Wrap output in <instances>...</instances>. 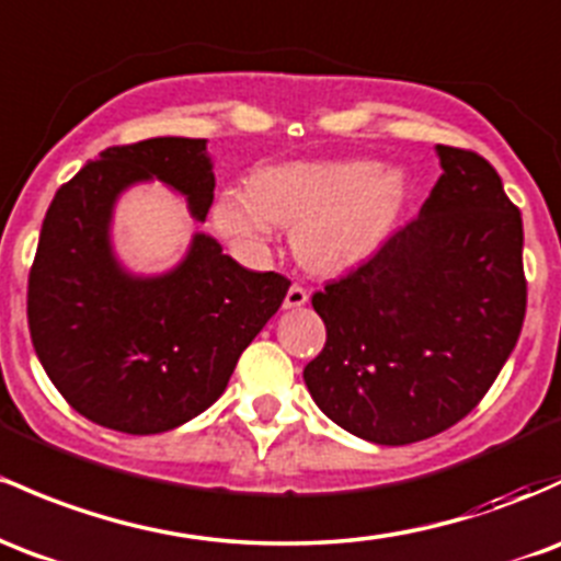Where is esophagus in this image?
Wrapping results in <instances>:
<instances>
[{"instance_id":"1","label":"esophagus","mask_w":561,"mask_h":561,"mask_svg":"<svg viewBox=\"0 0 561 561\" xmlns=\"http://www.w3.org/2000/svg\"><path fill=\"white\" fill-rule=\"evenodd\" d=\"M309 300V290L304 285H293L285 295V309H300Z\"/></svg>"}]
</instances>
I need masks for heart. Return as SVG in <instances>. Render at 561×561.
<instances>
[{"label": "heart", "instance_id": "heart-1", "mask_svg": "<svg viewBox=\"0 0 561 561\" xmlns=\"http://www.w3.org/2000/svg\"><path fill=\"white\" fill-rule=\"evenodd\" d=\"M408 199L399 170L367 162H290L263 168L250 188H226L215 226L242 248H263L293 226V248L313 271H343L370 257Z\"/></svg>", "mask_w": 561, "mask_h": 561}]
</instances>
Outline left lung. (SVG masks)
<instances>
[{
  "instance_id": "left-lung-1",
  "label": "left lung",
  "mask_w": 561,
  "mask_h": 561,
  "mask_svg": "<svg viewBox=\"0 0 561 561\" xmlns=\"http://www.w3.org/2000/svg\"><path fill=\"white\" fill-rule=\"evenodd\" d=\"M436 153L442 175L417 218L311 298L328 343L306 365V386L330 421L375 445L463 421L525 322L519 210L477 151Z\"/></svg>"
}]
</instances>
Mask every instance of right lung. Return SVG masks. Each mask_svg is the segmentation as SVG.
I'll return each instance as SVG.
<instances>
[{
    "label": "right lung",
    "instance_id": "obj_1",
    "mask_svg": "<svg viewBox=\"0 0 561 561\" xmlns=\"http://www.w3.org/2000/svg\"><path fill=\"white\" fill-rule=\"evenodd\" d=\"M159 178L205 220L215 175L205 138L111 146L58 188L28 274L36 356L79 415L122 434H162L205 412L290 279L242 268L207 233L164 276H130L108 242L116 196Z\"/></svg>",
    "mask_w": 561,
    "mask_h": 561
}]
</instances>
